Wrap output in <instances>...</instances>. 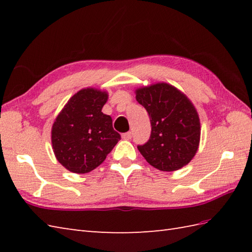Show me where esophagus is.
I'll list each match as a JSON object with an SVG mask.
<instances>
[{
  "mask_svg": "<svg viewBox=\"0 0 252 252\" xmlns=\"http://www.w3.org/2000/svg\"><path fill=\"white\" fill-rule=\"evenodd\" d=\"M122 138H125V140H131V138H132V133H131V132L123 133V134H122Z\"/></svg>",
  "mask_w": 252,
  "mask_h": 252,
  "instance_id": "34e87169",
  "label": "esophagus"
}]
</instances>
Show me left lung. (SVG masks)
<instances>
[{"instance_id":"obj_1","label":"left lung","mask_w":252,"mask_h":252,"mask_svg":"<svg viewBox=\"0 0 252 252\" xmlns=\"http://www.w3.org/2000/svg\"><path fill=\"white\" fill-rule=\"evenodd\" d=\"M136 100L152 126L149 140L137 146L143 157L161 171L183 168L195 156L200 138L199 117L190 100L167 83L136 90Z\"/></svg>"}]
</instances>
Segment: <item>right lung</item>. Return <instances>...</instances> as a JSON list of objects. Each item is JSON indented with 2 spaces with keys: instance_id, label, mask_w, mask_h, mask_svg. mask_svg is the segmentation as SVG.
<instances>
[{
  "instance_id": "right-lung-1",
  "label": "right lung",
  "mask_w": 252,
  "mask_h": 252,
  "mask_svg": "<svg viewBox=\"0 0 252 252\" xmlns=\"http://www.w3.org/2000/svg\"><path fill=\"white\" fill-rule=\"evenodd\" d=\"M108 95L83 89L68 100L52 127L54 154L63 167L74 173H88L106 159L121 136L112 119L101 112Z\"/></svg>"
}]
</instances>
